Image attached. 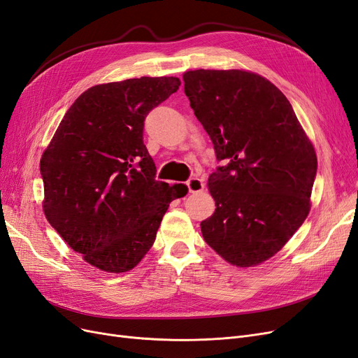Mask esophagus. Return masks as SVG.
<instances>
[{
  "label": "esophagus",
  "instance_id": "34e87169",
  "mask_svg": "<svg viewBox=\"0 0 358 358\" xmlns=\"http://www.w3.org/2000/svg\"><path fill=\"white\" fill-rule=\"evenodd\" d=\"M187 187H188L189 192H200V191L204 189L206 183H204V180L200 179V178H189V179L187 180Z\"/></svg>",
  "mask_w": 358,
  "mask_h": 358
}]
</instances>
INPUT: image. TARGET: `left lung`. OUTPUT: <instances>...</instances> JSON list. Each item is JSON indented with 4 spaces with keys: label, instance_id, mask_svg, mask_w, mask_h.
Segmentation results:
<instances>
[{
    "label": "left lung",
    "instance_id": "obj_1",
    "mask_svg": "<svg viewBox=\"0 0 358 358\" xmlns=\"http://www.w3.org/2000/svg\"><path fill=\"white\" fill-rule=\"evenodd\" d=\"M185 94L210 136L219 166L208 178L215 213L201 222L206 243L237 266L274 256L310 212L314 146L273 83L257 73L196 69Z\"/></svg>",
    "mask_w": 358,
    "mask_h": 358
}]
</instances>
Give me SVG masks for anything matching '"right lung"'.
<instances>
[{
    "label": "right lung",
    "instance_id": "right-lung-1",
    "mask_svg": "<svg viewBox=\"0 0 358 358\" xmlns=\"http://www.w3.org/2000/svg\"><path fill=\"white\" fill-rule=\"evenodd\" d=\"M176 77L94 85L71 105L41 157L44 213L69 248L106 273H126L152 248L187 185L155 179L145 118L178 92Z\"/></svg>",
    "mask_w": 358,
    "mask_h": 358
}]
</instances>
